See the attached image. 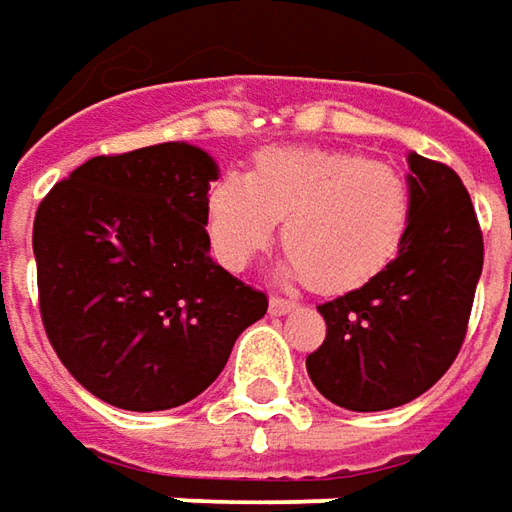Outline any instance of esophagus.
Here are the masks:
<instances>
[{"label":"esophagus","instance_id":"34e87169","mask_svg":"<svg viewBox=\"0 0 512 512\" xmlns=\"http://www.w3.org/2000/svg\"><path fill=\"white\" fill-rule=\"evenodd\" d=\"M267 307H270V313H273V316H287L290 310H296V305H293L290 299H282V296H270Z\"/></svg>","mask_w":512,"mask_h":512}]
</instances>
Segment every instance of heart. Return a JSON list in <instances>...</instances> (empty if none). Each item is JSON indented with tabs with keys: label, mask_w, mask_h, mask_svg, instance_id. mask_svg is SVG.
Here are the masks:
<instances>
[{
	"label": "heart",
	"mask_w": 512,
	"mask_h": 512,
	"mask_svg": "<svg viewBox=\"0 0 512 512\" xmlns=\"http://www.w3.org/2000/svg\"><path fill=\"white\" fill-rule=\"evenodd\" d=\"M285 219L287 279L322 293L370 282L399 253L410 225V190L393 168L359 153L273 148L250 173H225L207 193V236L216 259L242 267Z\"/></svg>",
	"instance_id": "b5f03b06"
}]
</instances>
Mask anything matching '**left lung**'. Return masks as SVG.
<instances>
[{
	"mask_svg": "<svg viewBox=\"0 0 512 512\" xmlns=\"http://www.w3.org/2000/svg\"><path fill=\"white\" fill-rule=\"evenodd\" d=\"M410 225L367 285L319 305L327 336L307 376L327 402L376 413L413 402L459 356L484 245L456 170L407 153Z\"/></svg>",
	"mask_w": 512,
	"mask_h": 512,
	"instance_id": "8db88e82",
	"label": "left lung"
}]
</instances>
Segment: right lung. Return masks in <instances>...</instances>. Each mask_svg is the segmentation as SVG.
<instances>
[{
    "label": "right lung",
    "mask_w": 512,
    "mask_h": 512,
    "mask_svg": "<svg viewBox=\"0 0 512 512\" xmlns=\"http://www.w3.org/2000/svg\"><path fill=\"white\" fill-rule=\"evenodd\" d=\"M207 150L165 142L96 156L53 185L33 222L42 322L96 399L150 413L225 370L267 296L210 259Z\"/></svg>",
    "instance_id": "obj_1"
}]
</instances>
